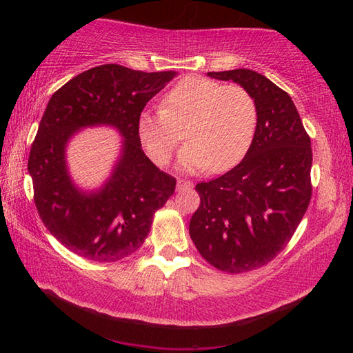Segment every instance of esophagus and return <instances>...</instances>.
<instances>
[{"label": "esophagus", "instance_id": "obj_1", "mask_svg": "<svg viewBox=\"0 0 353 353\" xmlns=\"http://www.w3.org/2000/svg\"><path fill=\"white\" fill-rule=\"evenodd\" d=\"M192 182L185 181V179H179L177 181V190H191Z\"/></svg>", "mask_w": 353, "mask_h": 353}]
</instances>
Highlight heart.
I'll return each instance as SVG.
<instances>
[{
  "mask_svg": "<svg viewBox=\"0 0 353 353\" xmlns=\"http://www.w3.org/2000/svg\"><path fill=\"white\" fill-rule=\"evenodd\" d=\"M186 124V145L179 153V168H211L221 172L243 159L256 132L258 109L252 94L239 85L190 76L167 92L162 109L144 110L138 118V137L152 159L167 163Z\"/></svg>",
  "mask_w": 353,
  "mask_h": 353,
  "instance_id": "obj_1",
  "label": "heart"
}]
</instances>
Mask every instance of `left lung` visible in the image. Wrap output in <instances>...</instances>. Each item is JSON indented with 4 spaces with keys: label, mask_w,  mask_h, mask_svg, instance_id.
Here are the masks:
<instances>
[{
    "label": "left lung",
    "mask_w": 353,
    "mask_h": 353,
    "mask_svg": "<svg viewBox=\"0 0 353 353\" xmlns=\"http://www.w3.org/2000/svg\"><path fill=\"white\" fill-rule=\"evenodd\" d=\"M252 94L256 132L244 159L196 186L200 206L190 235L209 264L244 273L268 264L288 244L311 200V139L291 97L262 74L238 68L208 72Z\"/></svg>",
    "instance_id": "obj_1"
}]
</instances>
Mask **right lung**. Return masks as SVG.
Listing matches in <instances>:
<instances>
[{
	"mask_svg": "<svg viewBox=\"0 0 353 353\" xmlns=\"http://www.w3.org/2000/svg\"><path fill=\"white\" fill-rule=\"evenodd\" d=\"M177 76L108 63L71 79L52 94L28 157L34 205L45 228L81 258L115 262L137 252L153 215L176 190L141 148L138 118L145 104ZM114 126L122 152L100 189L81 190L65 163V147L86 126Z\"/></svg>",
	"mask_w": 353,
	"mask_h": 353,
	"instance_id": "add662e5",
	"label": "right lung"
}]
</instances>
